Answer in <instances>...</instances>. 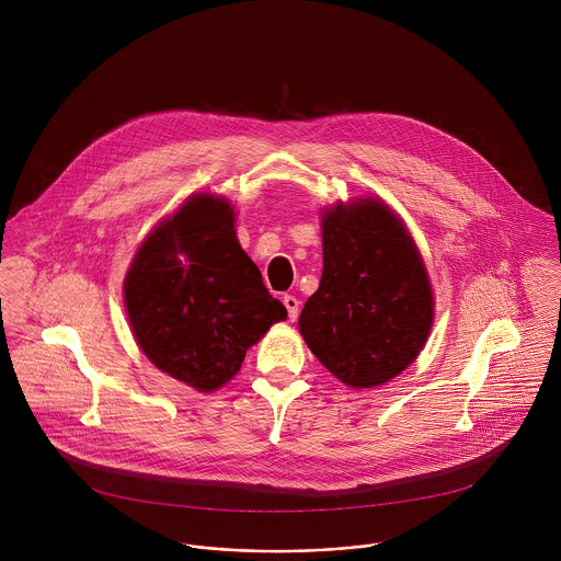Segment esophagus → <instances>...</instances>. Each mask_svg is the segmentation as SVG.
Returning <instances> with one entry per match:
<instances>
[{
	"label": "esophagus",
	"mask_w": 561,
	"mask_h": 561,
	"mask_svg": "<svg viewBox=\"0 0 561 561\" xmlns=\"http://www.w3.org/2000/svg\"><path fill=\"white\" fill-rule=\"evenodd\" d=\"M283 305L287 307L289 320H296V318H298V311H300V300H298L296 296H285V298H283Z\"/></svg>",
	"instance_id": "esophagus-1"
}]
</instances>
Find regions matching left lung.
Listing matches in <instances>:
<instances>
[{
	"instance_id": "8db88e82",
	"label": "left lung",
	"mask_w": 561,
	"mask_h": 561,
	"mask_svg": "<svg viewBox=\"0 0 561 561\" xmlns=\"http://www.w3.org/2000/svg\"><path fill=\"white\" fill-rule=\"evenodd\" d=\"M320 289L298 328L321 365L350 389L398 378L427 343L434 289L400 214L380 196L321 207Z\"/></svg>"
}]
</instances>
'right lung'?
Listing matches in <instances>:
<instances>
[{"mask_svg": "<svg viewBox=\"0 0 561 561\" xmlns=\"http://www.w3.org/2000/svg\"><path fill=\"white\" fill-rule=\"evenodd\" d=\"M236 205L190 194L140 241L123 305L140 352L198 393L229 385L287 309L272 298L236 233Z\"/></svg>", "mask_w": 561, "mask_h": 561, "instance_id": "right-lung-1", "label": "right lung"}]
</instances>
